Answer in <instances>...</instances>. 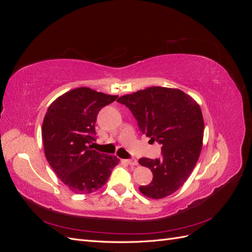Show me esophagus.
Returning a JSON list of instances; mask_svg holds the SVG:
<instances>
[{
  "instance_id": "esophagus-1",
  "label": "esophagus",
  "mask_w": 252,
  "mask_h": 252,
  "mask_svg": "<svg viewBox=\"0 0 252 252\" xmlns=\"http://www.w3.org/2000/svg\"><path fill=\"white\" fill-rule=\"evenodd\" d=\"M126 163L128 164V165H130V166H135V165H138V161H136L135 158H129V159H126Z\"/></svg>"
}]
</instances>
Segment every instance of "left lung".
I'll list each match as a JSON object with an SVG mask.
<instances>
[{
  "label": "left lung",
  "mask_w": 252,
  "mask_h": 252,
  "mask_svg": "<svg viewBox=\"0 0 252 252\" xmlns=\"http://www.w3.org/2000/svg\"><path fill=\"white\" fill-rule=\"evenodd\" d=\"M118 102L131 110L150 141L162 145L159 158L139 159L154 174L140 191L155 200L172 194L184 185L201 154L204 120L200 105L180 89L158 86L122 95Z\"/></svg>",
  "instance_id": "8db88e82"
}]
</instances>
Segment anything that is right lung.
<instances>
[{
	"label": "right lung",
	"instance_id": "right-lung-1",
	"mask_svg": "<svg viewBox=\"0 0 252 252\" xmlns=\"http://www.w3.org/2000/svg\"><path fill=\"white\" fill-rule=\"evenodd\" d=\"M110 95L79 87L53 101L44 117V152L58 178L78 194L94 192L108 181L120 159L100 154L91 147L96 116L104 106L114 102Z\"/></svg>",
	"mask_w": 252,
	"mask_h": 252
}]
</instances>
